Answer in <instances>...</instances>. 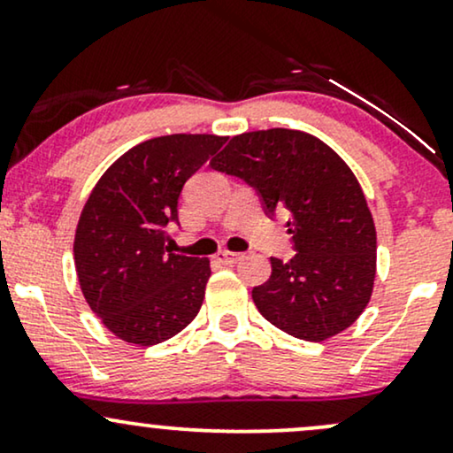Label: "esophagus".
Returning a JSON list of instances; mask_svg holds the SVG:
<instances>
[{
	"mask_svg": "<svg viewBox=\"0 0 453 453\" xmlns=\"http://www.w3.org/2000/svg\"><path fill=\"white\" fill-rule=\"evenodd\" d=\"M217 259H219L221 264H226V266H232V264L241 262V259H242V253H234V251H219V253H217Z\"/></svg>",
	"mask_w": 453,
	"mask_h": 453,
	"instance_id": "esophagus-1",
	"label": "esophagus"
}]
</instances>
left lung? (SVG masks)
Listing matches in <instances>:
<instances>
[{
	"instance_id": "1",
	"label": "left lung",
	"mask_w": 453,
	"mask_h": 453,
	"mask_svg": "<svg viewBox=\"0 0 453 453\" xmlns=\"http://www.w3.org/2000/svg\"><path fill=\"white\" fill-rule=\"evenodd\" d=\"M211 165L253 187L270 219L289 212L296 256L270 257L273 274L251 292L259 313L313 342L349 327L377 266L375 223L349 165L319 138L283 127L234 136Z\"/></svg>"
}]
</instances>
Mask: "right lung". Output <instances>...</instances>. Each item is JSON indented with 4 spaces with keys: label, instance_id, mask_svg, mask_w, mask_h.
Listing matches in <instances>:
<instances>
[{
    "label": "right lung",
    "instance_id": "right-lung-1",
    "mask_svg": "<svg viewBox=\"0 0 453 453\" xmlns=\"http://www.w3.org/2000/svg\"><path fill=\"white\" fill-rule=\"evenodd\" d=\"M227 138L173 134L121 155L91 191L74 238L78 283L91 311L121 341L157 345L194 321L209 259L173 253L168 226L191 174Z\"/></svg>",
    "mask_w": 453,
    "mask_h": 453
}]
</instances>
